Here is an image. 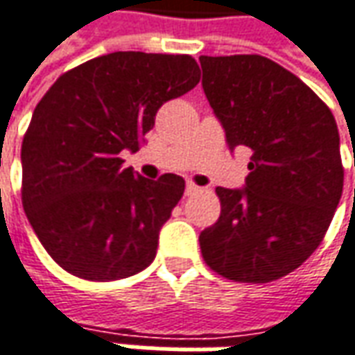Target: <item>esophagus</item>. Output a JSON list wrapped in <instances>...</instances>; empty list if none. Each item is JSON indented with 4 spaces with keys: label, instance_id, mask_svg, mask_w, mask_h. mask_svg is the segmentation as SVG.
I'll return each instance as SVG.
<instances>
[{
    "label": "esophagus",
    "instance_id": "esophagus-1",
    "mask_svg": "<svg viewBox=\"0 0 355 355\" xmlns=\"http://www.w3.org/2000/svg\"><path fill=\"white\" fill-rule=\"evenodd\" d=\"M198 190H200V187H196L194 182H188L187 188H184V194H187V196H192V194H196Z\"/></svg>",
    "mask_w": 355,
    "mask_h": 355
}]
</instances>
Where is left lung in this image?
<instances>
[{
    "label": "left lung",
    "mask_w": 355,
    "mask_h": 355,
    "mask_svg": "<svg viewBox=\"0 0 355 355\" xmlns=\"http://www.w3.org/2000/svg\"><path fill=\"white\" fill-rule=\"evenodd\" d=\"M200 66L229 149L252 151L245 187L216 188L221 214L200 233L202 257L223 278L266 284L309 259L338 208L344 168L336 120L268 58L200 56Z\"/></svg>",
    "instance_id": "1"
}]
</instances>
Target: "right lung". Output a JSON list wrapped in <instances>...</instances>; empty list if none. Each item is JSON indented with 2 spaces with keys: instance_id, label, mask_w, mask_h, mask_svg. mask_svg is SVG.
Returning <instances> with one entry per match:
<instances>
[{
  "instance_id": "obj_1",
  "label": "right lung",
  "mask_w": 355,
  "mask_h": 355,
  "mask_svg": "<svg viewBox=\"0 0 355 355\" xmlns=\"http://www.w3.org/2000/svg\"><path fill=\"white\" fill-rule=\"evenodd\" d=\"M190 56L112 52L73 67L36 105L23 137V208L46 252L77 278L147 268L184 178L122 167L167 101L200 81Z\"/></svg>"
}]
</instances>
